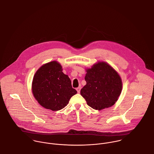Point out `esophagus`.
<instances>
[{
	"instance_id": "1",
	"label": "esophagus",
	"mask_w": 154,
	"mask_h": 154,
	"mask_svg": "<svg viewBox=\"0 0 154 154\" xmlns=\"http://www.w3.org/2000/svg\"><path fill=\"white\" fill-rule=\"evenodd\" d=\"M80 89H81V88H80V87L76 88V90H77V91L78 93H79V92H80Z\"/></svg>"
}]
</instances>
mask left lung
<instances>
[{
	"label": "left lung",
	"instance_id": "obj_1",
	"mask_svg": "<svg viewBox=\"0 0 154 154\" xmlns=\"http://www.w3.org/2000/svg\"><path fill=\"white\" fill-rule=\"evenodd\" d=\"M86 85L80 94L89 106L101 110L113 106L122 89V82L118 72L109 63L98 62L86 69Z\"/></svg>",
	"mask_w": 154,
	"mask_h": 154
}]
</instances>
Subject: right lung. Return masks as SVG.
Returning <instances> with one entry per match:
<instances>
[{"label": "right lung", "mask_w": 154, "mask_h": 154, "mask_svg": "<svg viewBox=\"0 0 154 154\" xmlns=\"http://www.w3.org/2000/svg\"><path fill=\"white\" fill-rule=\"evenodd\" d=\"M57 61L42 65L35 72L32 91L35 100L43 107L52 111L63 109L70 98L77 94L69 77L63 72Z\"/></svg>", "instance_id": "right-lung-1"}]
</instances>
